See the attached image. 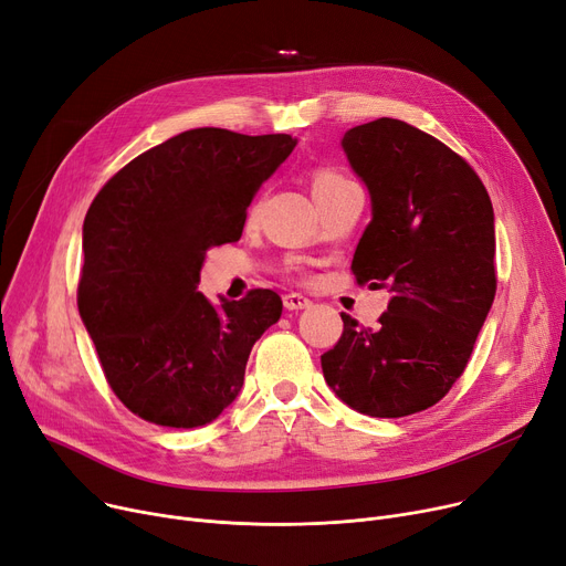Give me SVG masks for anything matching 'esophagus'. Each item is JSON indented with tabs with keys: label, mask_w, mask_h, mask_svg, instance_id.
I'll return each mask as SVG.
<instances>
[{
	"label": "esophagus",
	"mask_w": 566,
	"mask_h": 566,
	"mask_svg": "<svg viewBox=\"0 0 566 566\" xmlns=\"http://www.w3.org/2000/svg\"><path fill=\"white\" fill-rule=\"evenodd\" d=\"M284 307L286 310H307V307H312V301L303 293H286L284 295Z\"/></svg>",
	"instance_id": "1"
}]
</instances>
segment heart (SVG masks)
I'll return each instance as SVG.
<instances>
[{"mask_svg":"<svg viewBox=\"0 0 566 566\" xmlns=\"http://www.w3.org/2000/svg\"><path fill=\"white\" fill-rule=\"evenodd\" d=\"M353 181H348V178L337 171V169H331V167H318L312 171V178H310V188H312V195L314 199H321V197H328L346 186H350Z\"/></svg>","mask_w":566,"mask_h":566,"instance_id":"heart-1","label":"heart"}]
</instances>
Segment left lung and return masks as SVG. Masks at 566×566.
<instances>
[{
    "instance_id": "left-lung-1",
    "label": "left lung",
    "mask_w": 566,
    "mask_h": 566,
    "mask_svg": "<svg viewBox=\"0 0 566 566\" xmlns=\"http://www.w3.org/2000/svg\"><path fill=\"white\" fill-rule=\"evenodd\" d=\"M342 146L371 195L350 271L392 301L376 328L342 314L321 367L353 410L406 418L452 390L493 305V206L459 154L399 118L355 126Z\"/></svg>"
}]
</instances>
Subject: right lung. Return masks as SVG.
Listing matches in <instances>:
<instances>
[{
    "label": "right lung",
    "mask_w": 566,
    "mask_h": 566,
    "mask_svg": "<svg viewBox=\"0 0 566 566\" xmlns=\"http://www.w3.org/2000/svg\"><path fill=\"white\" fill-rule=\"evenodd\" d=\"M293 146L291 135L186 130L118 169L88 206L77 310L112 392L137 418L203 427L241 392L282 298L252 289L213 305L199 271L208 248L241 238L248 206Z\"/></svg>",
    "instance_id": "obj_1"
}]
</instances>
